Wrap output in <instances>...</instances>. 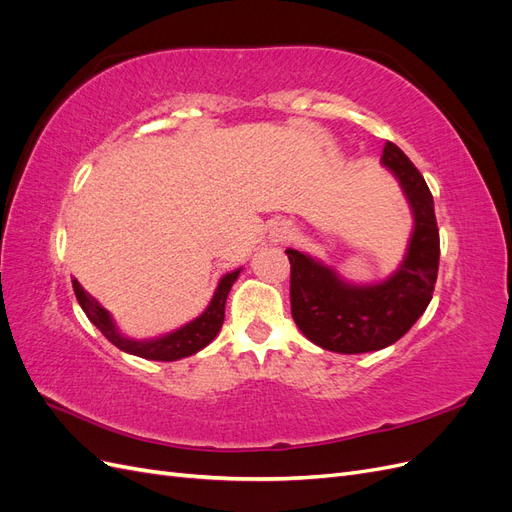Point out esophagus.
I'll list each match as a JSON object with an SVG mask.
<instances>
[{"mask_svg": "<svg viewBox=\"0 0 512 512\" xmlns=\"http://www.w3.org/2000/svg\"><path fill=\"white\" fill-rule=\"evenodd\" d=\"M290 226L286 222H280V224H273L271 226V241H286L290 237Z\"/></svg>", "mask_w": 512, "mask_h": 512, "instance_id": "obj_1", "label": "esophagus"}]
</instances>
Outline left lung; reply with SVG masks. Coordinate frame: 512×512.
I'll return each instance as SVG.
<instances>
[{
	"label": "left lung",
	"mask_w": 512,
	"mask_h": 512,
	"mask_svg": "<svg viewBox=\"0 0 512 512\" xmlns=\"http://www.w3.org/2000/svg\"><path fill=\"white\" fill-rule=\"evenodd\" d=\"M382 164L399 177L414 213V232L404 265L374 286H350L335 271L297 250L290 260V312L316 346L359 354L395 344L423 316L436 286L440 232L433 196L423 175L395 143L386 141Z\"/></svg>",
	"instance_id": "1"
}]
</instances>
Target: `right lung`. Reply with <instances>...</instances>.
<instances>
[{
    "label": "right lung",
    "mask_w": 512,
    "mask_h": 512,
    "mask_svg": "<svg viewBox=\"0 0 512 512\" xmlns=\"http://www.w3.org/2000/svg\"><path fill=\"white\" fill-rule=\"evenodd\" d=\"M239 271H232L222 277L209 307L196 320L185 324V327L177 329L175 333L164 335L160 339H151V342H134V339L121 337L106 309L94 297H91L89 292H85L83 286L76 280H72V288L76 294V301L81 303L87 318L94 322L108 342L115 344L119 350L143 356V359H149V361H177V359H183V356H190L198 350H203L211 342V339L220 333L222 324H224L226 297H228L232 284H235Z\"/></svg>",
    "instance_id": "obj_1"
}]
</instances>
